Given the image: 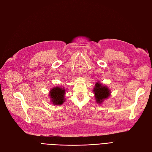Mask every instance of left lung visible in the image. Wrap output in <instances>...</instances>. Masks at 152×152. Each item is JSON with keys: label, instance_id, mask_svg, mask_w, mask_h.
I'll list each match as a JSON object with an SVG mask.
<instances>
[{"label": "left lung", "instance_id": "left-lung-1", "mask_svg": "<svg viewBox=\"0 0 152 152\" xmlns=\"http://www.w3.org/2000/svg\"><path fill=\"white\" fill-rule=\"evenodd\" d=\"M93 91L95 94L96 102L98 103H102L103 99H107L110 96V93L107 86H102V84L98 83V82L96 84Z\"/></svg>", "mask_w": 152, "mask_h": 152}]
</instances>
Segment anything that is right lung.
<instances>
[{
	"label": "right lung",
	"mask_w": 152,
	"mask_h": 152,
	"mask_svg": "<svg viewBox=\"0 0 152 152\" xmlns=\"http://www.w3.org/2000/svg\"><path fill=\"white\" fill-rule=\"evenodd\" d=\"M65 92L64 89L59 88L58 87H54L50 91V97L51 98V102L54 104H62L65 102Z\"/></svg>",
	"instance_id": "right-lung-1"
}]
</instances>
